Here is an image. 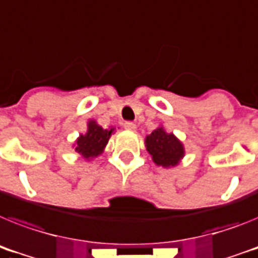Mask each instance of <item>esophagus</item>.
<instances>
[{
	"label": "esophagus",
	"mask_w": 258,
	"mask_h": 258,
	"mask_svg": "<svg viewBox=\"0 0 258 258\" xmlns=\"http://www.w3.org/2000/svg\"><path fill=\"white\" fill-rule=\"evenodd\" d=\"M124 127L129 132H136V129H137L136 124H133V122H131V121H126V122L124 124Z\"/></svg>",
	"instance_id": "esophagus-1"
}]
</instances>
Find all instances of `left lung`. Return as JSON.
Listing matches in <instances>:
<instances>
[{
    "mask_svg": "<svg viewBox=\"0 0 258 258\" xmlns=\"http://www.w3.org/2000/svg\"><path fill=\"white\" fill-rule=\"evenodd\" d=\"M145 146L156 166L164 168L177 166L185 155L181 141L173 133H167L163 126L156 127L153 133L146 136Z\"/></svg>",
    "mask_w": 258,
    "mask_h": 258,
    "instance_id": "obj_1",
    "label": "left lung"
}]
</instances>
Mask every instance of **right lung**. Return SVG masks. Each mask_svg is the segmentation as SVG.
<instances>
[{"label": "right lung", "mask_w": 258, "mask_h": 258, "mask_svg": "<svg viewBox=\"0 0 258 258\" xmlns=\"http://www.w3.org/2000/svg\"><path fill=\"white\" fill-rule=\"evenodd\" d=\"M114 127L103 129L95 120H89L87 132L79 134L76 141V151L82 155L86 160H91L104 151L108 141L113 134Z\"/></svg>", "instance_id": "right-lung-1"}]
</instances>
